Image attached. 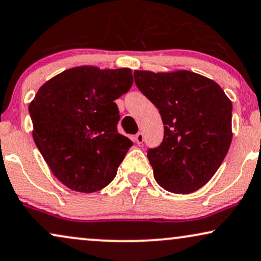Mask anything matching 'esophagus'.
I'll list each match as a JSON object with an SVG mask.
<instances>
[{"label": "esophagus", "mask_w": 261, "mask_h": 261, "mask_svg": "<svg viewBox=\"0 0 261 261\" xmlns=\"http://www.w3.org/2000/svg\"><path fill=\"white\" fill-rule=\"evenodd\" d=\"M143 141H144V135L142 133H138L136 136H135V142H136L137 144H142L143 143Z\"/></svg>", "instance_id": "1"}]
</instances>
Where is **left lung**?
Wrapping results in <instances>:
<instances>
[{"label":"left lung","instance_id":"left-lung-1","mask_svg":"<svg viewBox=\"0 0 261 261\" xmlns=\"http://www.w3.org/2000/svg\"><path fill=\"white\" fill-rule=\"evenodd\" d=\"M134 76L165 125L161 145L148 150L156 182L178 194L199 190L230 147V99L214 80L193 71L135 70Z\"/></svg>","mask_w":261,"mask_h":261}]
</instances>
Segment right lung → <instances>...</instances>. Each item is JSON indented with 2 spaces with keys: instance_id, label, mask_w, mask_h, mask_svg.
Segmentation results:
<instances>
[{
  "instance_id": "1",
  "label": "right lung",
  "mask_w": 261,
  "mask_h": 261,
  "mask_svg": "<svg viewBox=\"0 0 261 261\" xmlns=\"http://www.w3.org/2000/svg\"><path fill=\"white\" fill-rule=\"evenodd\" d=\"M133 82L128 68L82 65L48 80L31 101L34 143L68 189L92 193L114 179L133 145L118 134L119 111L114 100Z\"/></svg>"
}]
</instances>
